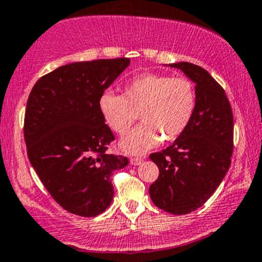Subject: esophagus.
<instances>
[{"label":"esophagus","mask_w":262,"mask_h":262,"mask_svg":"<svg viewBox=\"0 0 262 262\" xmlns=\"http://www.w3.org/2000/svg\"><path fill=\"white\" fill-rule=\"evenodd\" d=\"M143 161H144L143 157H130V164H133V166H139Z\"/></svg>","instance_id":"esophagus-1"}]
</instances>
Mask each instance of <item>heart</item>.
Returning <instances> with one entry per match:
<instances>
[{
	"label": "heart",
	"instance_id": "b5f03b06",
	"mask_svg": "<svg viewBox=\"0 0 262 262\" xmlns=\"http://www.w3.org/2000/svg\"><path fill=\"white\" fill-rule=\"evenodd\" d=\"M197 104L194 85L187 78L142 74L126 81L123 94L104 92L99 110L110 128L124 136L138 118L142 124L120 142L124 152L139 154L156 147L161 139L172 142L184 133Z\"/></svg>",
	"mask_w": 262,
	"mask_h": 262
}]
</instances>
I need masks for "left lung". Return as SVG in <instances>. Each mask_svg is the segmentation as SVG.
<instances>
[{
	"label": "left lung",
	"mask_w": 262,
	"mask_h": 262,
	"mask_svg": "<svg viewBox=\"0 0 262 262\" xmlns=\"http://www.w3.org/2000/svg\"><path fill=\"white\" fill-rule=\"evenodd\" d=\"M196 84L197 104L188 128L149 158L159 168L149 196L161 210L187 214L200 208L225 178L233 150V115L224 88L201 66L169 64Z\"/></svg>",
	"instance_id": "8db88e82"
}]
</instances>
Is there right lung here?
I'll list each match as a JSON object with an SVG mask.
<instances>
[{
    "instance_id": "right-lung-1",
    "label": "right lung",
    "mask_w": 262,
    "mask_h": 262,
    "mask_svg": "<svg viewBox=\"0 0 262 262\" xmlns=\"http://www.w3.org/2000/svg\"><path fill=\"white\" fill-rule=\"evenodd\" d=\"M128 57L73 62L36 81L26 104L30 163L51 197L70 213L94 217L114 196L112 173L128 158L106 153L114 134L99 98L128 68Z\"/></svg>"
}]
</instances>
